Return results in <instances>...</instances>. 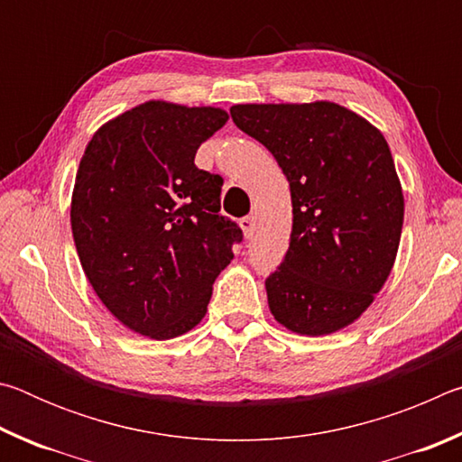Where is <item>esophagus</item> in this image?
Here are the masks:
<instances>
[{
    "label": "esophagus",
    "mask_w": 462,
    "mask_h": 462,
    "mask_svg": "<svg viewBox=\"0 0 462 462\" xmlns=\"http://www.w3.org/2000/svg\"><path fill=\"white\" fill-rule=\"evenodd\" d=\"M240 228H242V232H245V236L246 238H250L254 234V230H256V220L253 216H246V217H242L240 220Z\"/></svg>",
    "instance_id": "esophagus-1"
}]
</instances>
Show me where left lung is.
Returning a JSON list of instances; mask_svg holds the SVG:
<instances>
[{
  "label": "left lung",
  "instance_id": "obj_1",
  "mask_svg": "<svg viewBox=\"0 0 462 462\" xmlns=\"http://www.w3.org/2000/svg\"><path fill=\"white\" fill-rule=\"evenodd\" d=\"M230 116L275 156L291 189L293 228L264 281L287 330L324 336L353 324L393 269L403 193L381 132L332 101L242 104Z\"/></svg>",
  "mask_w": 462,
  "mask_h": 462
}]
</instances>
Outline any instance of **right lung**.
Here are the masks:
<instances>
[{
	"label": "right lung",
	"instance_id": "1",
	"mask_svg": "<svg viewBox=\"0 0 462 462\" xmlns=\"http://www.w3.org/2000/svg\"><path fill=\"white\" fill-rule=\"evenodd\" d=\"M226 122L220 107L146 101L104 124L79 162L71 228L81 267L101 303L148 338L201 322L242 240L220 214L224 179L193 162Z\"/></svg>",
	"mask_w": 462,
	"mask_h": 462
}]
</instances>
